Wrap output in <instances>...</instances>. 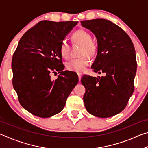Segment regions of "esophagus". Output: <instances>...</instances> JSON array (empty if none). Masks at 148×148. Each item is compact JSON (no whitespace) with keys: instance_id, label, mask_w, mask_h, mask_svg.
<instances>
[{"instance_id":"obj_1","label":"esophagus","mask_w":148,"mask_h":148,"mask_svg":"<svg viewBox=\"0 0 148 148\" xmlns=\"http://www.w3.org/2000/svg\"><path fill=\"white\" fill-rule=\"evenodd\" d=\"M77 76H78V78H79V81H80V80H81V78H82V74H80V73H78V74H77Z\"/></svg>"}]
</instances>
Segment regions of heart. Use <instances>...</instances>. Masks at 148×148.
I'll use <instances>...</instances> for the list:
<instances>
[{
    "instance_id": "b5f03b06",
    "label": "heart",
    "mask_w": 148,
    "mask_h": 148,
    "mask_svg": "<svg viewBox=\"0 0 148 148\" xmlns=\"http://www.w3.org/2000/svg\"><path fill=\"white\" fill-rule=\"evenodd\" d=\"M72 40L74 43L82 44L80 50V55L84 56L79 58L71 59L66 63V68L69 71L76 73L84 72L90 63V59L88 56H93L97 51V47L92 42V37L89 32L84 30H77L72 36ZM59 51L64 59H68L70 56L71 47L66 40H63L59 47Z\"/></svg>"
}]
</instances>
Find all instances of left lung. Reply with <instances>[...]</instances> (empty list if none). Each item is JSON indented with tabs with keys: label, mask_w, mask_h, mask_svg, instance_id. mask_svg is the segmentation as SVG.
<instances>
[{
	"label": "left lung",
	"mask_w": 148,
	"mask_h": 148,
	"mask_svg": "<svg viewBox=\"0 0 148 148\" xmlns=\"http://www.w3.org/2000/svg\"><path fill=\"white\" fill-rule=\"evenodd\" d=\"M81 24L93 32L98 42L91 68L106 74L99 78L88 75L82 77L85 106L96 117L114 116L125 109L134 90L137 62L133 43L121 27L109 20H85Z\"/></svg>",
	"instance_id": "8db88e82"
}]
</instances>
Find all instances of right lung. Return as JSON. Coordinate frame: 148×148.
<instances>
[{
    "instance_id": "add662e5",
    "label": "right lung",
    "mask_w": 148,
    "mask_h": 148,
    "mask_svg": "<svg viewBox=\"0 0 148 148\" xmlns=\"http://www.w3.org/2000/svg\"><path fill=\"white\" fill-rule=\"evenodd\" d=\"M77 21L44 20L28 30L19 42L12 60V84L20 104L40 117H49L64 108L78 82L76 74L62 71L59 47ZM60 73L51 80L50 74Z\"/></svg>"
}]
</instances>
